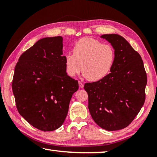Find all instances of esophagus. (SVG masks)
Wrapping results in <instances>:
<instances>
[{"instance_id": "1", "label": "esophagus", "mask_w": 157, "mask_h": 157, "mask_svg": "<svg viewBox=\"0 0 157 157\" xmlns=\"http://www.w3.org/2000/svg\"><path fill=\"white\" fill-rule=\"evenodd\" d=\"M79 87H80L81 88H84V83H83L82 82H81V81H79Z\"/></svg>"}]
</instances>
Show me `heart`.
<instances>
[{"instance_id": "1", "label": "heart", "mask_w": 157, "mask_h": 157, "mask_svg": "<svg viewBox=\"0 0 157 157\" xmlns=\"http://www.w3.org/2000/svg\"><path fill=\"white\" fill-rule=\"evenodd\" d=\"M113 46L93 38H83L73 47V55L64 56L65 71L73 78L81 71L90 81H98L111 71L115 61Z\"/></svg>"}]
</instances>
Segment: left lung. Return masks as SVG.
<instances>
[{
    "mask_svg": "<svg viewBox=\"0 0 157 157\" xmlns=\"http://www.w3.org/2000/svg\"><path fill=\"white\" fill-rule=\"evenodd\" d=\"M116 52L111 73L100 80L86 83L88 109L96 124L108 131L128 127L140 111L146 98L147 75L141 56L122 36H101Z\"/></svg>",
    "mask_w": 157,
    "mask_h": 157,
    "instance_id": "obj_1",
    "label": "left lung"
}]
</instances>
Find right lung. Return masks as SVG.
<instances>
[{"label": "right lung", "instance_id": "right-lung-1", "mask_svg": "<svg viewBox=\"0 0 157 157\" xmlns=\"http://www.w3.org/2000/svg\"><path fill=\"white\" fill-rule=\"evenodd\" d=\"M61 36L36 42L19 58L12 81L17 111L29 124L44 132L61 127L70 100L79 88L67 75Z\"/></svg>", "mask_w": 157, "mask_h": 157}]
</instances>
